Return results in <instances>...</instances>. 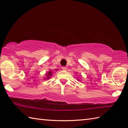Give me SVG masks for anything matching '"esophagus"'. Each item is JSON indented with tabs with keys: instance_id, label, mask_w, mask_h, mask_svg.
Segmentation results:
<instances>
[{
	"instance_id": "esophagus-1",
	"label": "esophagus",
	"mask_w": 128,
	"mask_h": 128,
	"mask_svg": "<svg viewBox=\"0 0 128 128\" xmlns=\"http://www.w3.org/2000/svg\"><path fill=\"white\" fill-rule=\"evenodd\" d=\"M62 70H66V66H62Z\"/></svg>"
}]
</instances>
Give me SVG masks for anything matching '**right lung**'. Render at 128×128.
<instances>
[{"mask_svg": "<svg viewBox=\"0 0 128 128\" xmlns=\"http://www.w3.org/2000/svg\"><path fill=\"white\" fill-rule=\"evenodd\" d=\"M52 72H48V73L47 74V76H47V79H48V78H49L50 76H52ZM45 79H46V78H45ZM47 79H46V80H47Z\"/></svg>", "mask_w": 128, "mask_h": 128, "instance_id": "right-lung-1", "label": "right lung"}]
</instances>
